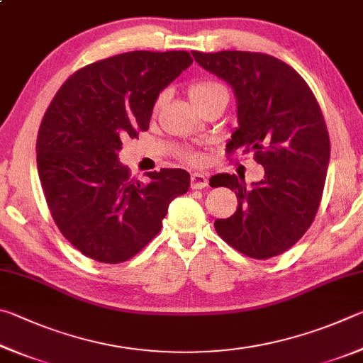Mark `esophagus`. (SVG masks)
<instances>
[{
    "mask_svg": "<svg viewBox=\"0 0 363 363\" xmlns=\"http://www.w3.org/2000/svg\"><path fill=\"white\" fill-rule=\"evenodd\" d=\"M207 183H208L207 175L199 174V172H198V174H193V175H191V188H193V189H202V188H206Z\"/></svg>",
    "mask_w": 363,
    "mask_h": 363,
    "instance_id": "1",
    "label": "esophagus"
}]
</instances>
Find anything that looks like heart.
Here are the masks:
<instances>
[{"instance_id": "obj_1", "label": "heart", "mask_w": 363, "mask_h": 363, "mask_svg": "<svg viewBox=\"0 0 363 363\" xmlns=\"http://www.w3.org/2000/svg\"><path fill=\"white\" fill-rule=\"evenodd\" d=\"M218 89H225V87L217 84V82H194V84H191V86H189V89H188L189 100H191V104H194L196 100L202 99V97H204V95L211 94L213 91H218ZM161 104H162V95L155 101V110H157V108L161 106ZM188 159H189V161H193V162H199L201 161V156L196 155V152H194V155H189Z\"/></svg>"}]
</instances>
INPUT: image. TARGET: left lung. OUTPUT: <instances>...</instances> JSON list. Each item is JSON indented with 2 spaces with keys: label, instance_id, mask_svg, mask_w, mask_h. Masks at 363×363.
Here are the masks:
<instances>
[{
  "label": "left lung",
  "instance_id": "left-lung-1",
  "mask_svg": "<svg viewBox=\"0 0 363 363\" xmlns=\"http://www.w3.org/2000/svg\"><path fill=\"white\" fill-rule=\"evenodd\" d=\"M199 65L233 87L239 127L228 155L255 152L264 177L245 185L230 174L212 186L238 196L233 217L215 221L218 236L244 255L266 259L300 240L319 208L330 162V138L320 106L300 74L276 57L245 50L193 52Z\"/></svg>",
  "mask_w": 363,
  "mask_h": 363
}]
</instances>
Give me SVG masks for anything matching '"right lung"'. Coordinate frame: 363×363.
<instances>
[{
	"instance_id": "1",
	"label": "right lung",
	"mask_w": 363,
	"mask_h": 363,
	"mask_svg": "<svg viewBox=\"0 0 363 363\" xmlns=\"http://www.w3.org/2000/svg\"><path fill=\"white\" fill-rule=\"evenodd\" d=\"M186 50H133L91 63L63 82L36 140L38 175L50 215L82 255L123 263L161 231L167 208L189 188L183 169L133 180L119 162L125 137L148 130L152 106L183 69Z\"/></svg>"
}]
</instances>
